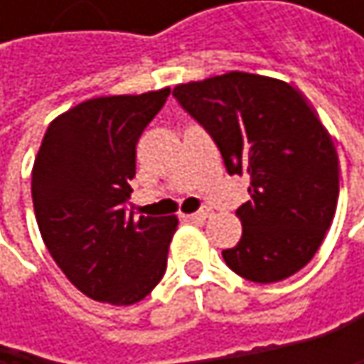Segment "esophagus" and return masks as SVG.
I'll use <instances>...</instances> for the list:
<instances>
[{
  "label": "esophagus",
  "mask_w": 364,
  "mask_h": 364,
  "mask_svg": "<svg viewBox=\"0 0 364 364\" xmlns=\"http://www.w3.org/2000/svg\"><path fill=\"white\" fill-rule=\"evenodd\" d=\"M191 217H193V219H198V221H204V219H208V217H210V210H208V208H202V210L193 213Z\"/></svg>",
  "instance_id": "1"
}]
</instances>
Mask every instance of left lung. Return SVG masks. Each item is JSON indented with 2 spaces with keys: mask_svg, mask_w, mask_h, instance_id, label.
<instances>
[{
  "mask_svg": "<svg viewBox=\"0 0 364 364\" xmlns=\"http://www.w3.org/2000/svg\"><path fill=\"white\" fill-rule=\"evenodd\" d=\"M173 97L215 141L230 175L251 177L236 217L242 238L223 259L251 282H278L316 255L339 196L333 139L287 82L230 71L179 84Z\"/></svg>",
  "mask_w": 364,
  "mask_h": 364,
  "instance_id": "1",
  "label": "left lung"
}]
</instances>
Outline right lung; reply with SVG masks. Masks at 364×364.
<instances>
[{
  "label": "right lung",
  "mask_w": 364,
  "mask_h": 364,
  "mask_svg": "<svg viewBox=\"0 0 364 364\" xmlns=\"http://www.w3.org/2000/svg\"><path fill=\"white\" fill-rule=\"evenodd\" d=\"M171 88L99 97L48 126L31 193L41 238L84 295L111 306L145 299L166 272L175 217L128 213L136 141Z\"/></svg>",
  "instance_id": "obj_1"
}]
</instances>
